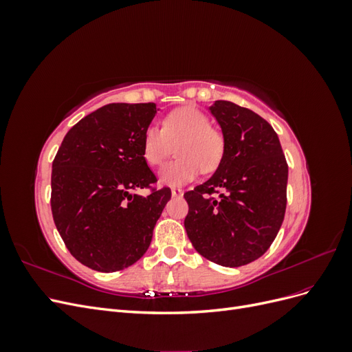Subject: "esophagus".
<instances>
[{"label": "esophagus", "mask_w": 352, "mask_h": 352, "mask_svg": "<svg viewBox=\"0 0 352 352\" xmlns=\"http://www.w3.org/2000/svg\"><path fill=\"white\" fill-rule=\"evenodd\" d=\"M172 195H173V197H182V195H184V189H180V188H172Z\"/></svg>", "instance_id": "34e87169"}]
</instances>
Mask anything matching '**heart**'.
<instances>
[{"mask_svg": "<svg viewBox=\"0 0 352 352\" xmlns=\"http://www.w3.org/2000/svg\"><path fill=\"white\" fill-rule=\"evenodd\" d=\"M176 157L160 173L162 184L177 186L192 182L202 172L210 173L220 166L226 151V138L219 127L210 124V117L197 107H180L170 111L163 127L151 123L142 135V155L153 166H163Z\"/></svg>", "mask_w": 352, "mask_h": 352, "instance_id": "1", "label": "heart"}]
</instances>
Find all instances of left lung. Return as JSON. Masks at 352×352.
Masks as SVG:
<instances>
[{
	"label": "left lung",
	"instance_id": "8db88e82",
	"mask_svg": "<svg viewBox=\"0 0 352 352\" xmlns=\"http://www.w3.org/2000/svg\"><path fill=\"white\" fill-rule=\"evenodd\" d=\"M210 111L226 138V151L216 173L185 192V229L202 257L239 267L260 258L278 235L287 164L278 133L263 117L230 101H216Z\"/></svg>",
	"mask_w": 352,
	"mask_h": 352
}]
</instances>
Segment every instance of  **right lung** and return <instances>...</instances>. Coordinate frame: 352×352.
Segmentation results:
<instances>
[{"label": "right lung", "instance_id": "obj_1", "mask_svg": "<svg viewBox=\"0 0 352 352\" xmlns=\"http://www.w3.org/2000/svg\"><path fill=\"white\" fill-rule=\"evenodd\" d=\"M154 102H113L83 117L52 162L51 211L70 254L87 267L111 273L146 252L172 197L170 188L133 190L157 182L142 155V135Z\"/></svg>", "mask_w": 352, "mask_h": 352}]
</instances>
